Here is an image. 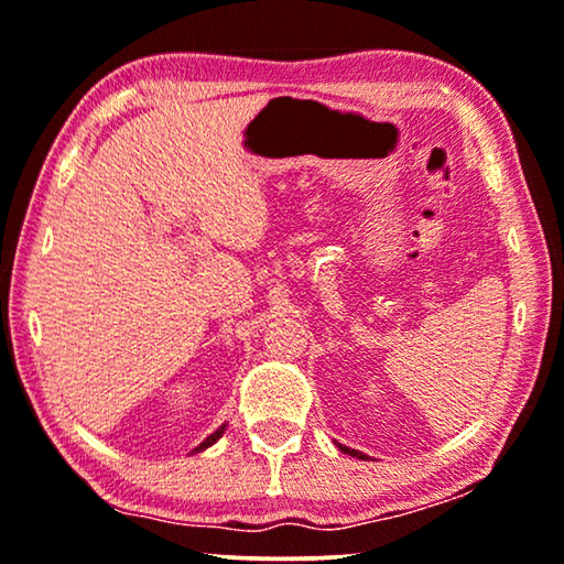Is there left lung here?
<instances>
[{
	"instance_id": "left-lung-1",
	"label": "left lung",
	"mask_w": 564,
	"mask_h": 564,
	"mask_svg": "<svg viewBox=\"0 0 564 564\" xmlns=\"http://www.w3.org/2000/svg\"><path fill=\"white\" fill-rule=\"evenodd\" d=\"M336 445H339V443H336ZM339 448L344 451V453H349V456H357V458H365L362 456V453H359V451H355V448H347V445H339Z\"/></svg>"
}]
</instances>
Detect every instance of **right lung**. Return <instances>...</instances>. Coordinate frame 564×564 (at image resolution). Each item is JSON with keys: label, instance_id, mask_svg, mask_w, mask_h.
<instances>
[{"label": "right lung", "instance_id": "1", "mask_svg": "<svg viewBox=\"0 0 564 564\" xmlns=\"http://www.w3.org/2000/svg\"><path fill=\"white\" fill-rule=\"evenodd\" d=\"M223 433H225V425H220V427H217V431H215L213 435H207V438H205V441H202V443L197 445V448H195V451L199 453V451H205V448H209V445H213V443H215L217 438H223Z\"/></svg>", "mask_w": 564, "mask_h": 564}]
</instances>
